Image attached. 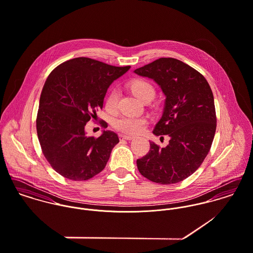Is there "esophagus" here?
Wrapping results in <instances>:
<instances>
[{
	"mask_svg": "<svg viewBox=\"0 0 253 253\" xmlns=\"http://www.w3.org/2000/svg\"><path fill=\"white\" fill-rule=\"evenodd\" d=\"M119 139H120V140H131L134 139V137H132V136H126V135H120V136H119Z\"/></svg>",
	"mask_w": 253,
	"mask_h": 253,
	"instance_id": "obj_1",
	"label": "esophagus"
}]
</instances>
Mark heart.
Returning <instances> with one entry per match:
<instances>
[{
  "label": "heart",
  "instance_id": "heart-1",
  "mask_svg": "<svg viewBox=\"0 0 253 253\" xmlns=\"http://www.w3.org/2000/svg\"><path fill=\"white\" fill-rule=\"evenodd\" d=\"M133 93L142 102L152 99L155 95L154 86L144 80H136L131 85ZM119 95L117 91L113 90L106 99L105 108L109 113H114L118 107ZM147 120L143 117L136 116H121L113 122V127L116 131L126 135H138L144 131Z\"/></svg>",
  "mask_w": 253,
  "mask_h": 253
}]
</instances>
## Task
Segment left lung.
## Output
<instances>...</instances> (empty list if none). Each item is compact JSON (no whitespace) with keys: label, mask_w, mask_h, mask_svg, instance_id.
I'll list each match as a JSON object with an SVG mask.
<instances>
[{"label":"left lung","mask_w":253,"mask_h":253,"mask_svg":"<svg viewBox=\"0 0 253 253\" xmlns=\"http://www.w3.org/2000/svg\"><path fill=\"white\" fill-rule=\"evenodd\" d=\"M155 81L166 95L165 108L153 134L169 135L166 147L150 141L137 160L141 175L160 184L182 181L207 157L216 130L213 94L205 77L174 58H159L135 70Z\"/></svg>","instance_id":"left-lung-1"}]
</instances>
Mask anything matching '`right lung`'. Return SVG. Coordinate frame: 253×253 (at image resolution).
Returning <instances> with one entry per match:
<instances>
[{
	"instance_id": "add662e5",
	"label": "right lung",
	"mask_w": 253,
	"mask_h": 253,
	"mask_svg": "<svg viewBox=\"0 0 253 253\" xmlns=\"http://www.w3.org/2000/svg\"><path fill=\"white\" fill-rule=\"evenodd\" d=\"M129 69L78 57L48 76L41 93L37 133L45 159L62 176L87 180L106 167L118 136L104 131L98 138L87 137L84 127L103 109L109 86ZM102 126L107 128V122Z\"/></svg>"
}]
</instances>
